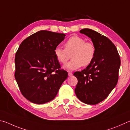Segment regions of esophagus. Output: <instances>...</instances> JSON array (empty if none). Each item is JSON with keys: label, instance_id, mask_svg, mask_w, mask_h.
<instances>
[{"label": "esophagus", "instance_id": "34e87169", "mask_svg": "<svg viewBox=\"0 0 130 130\" xmlns=\"http://www.w3.org/2000/svg\"><path fill=\"white\" fill-rule=\"evenodd\" d=\"M69 74V76H70V77H71V76H72V75H73V74H72V72H69V74Z\"/></svg>", "mask_w": 130, "mask_h": 130}]
</instances>
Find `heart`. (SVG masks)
I'll list each match as a JSON object with an SVG mask.
<instances>
[{
    "label": "heart",
    "mask_w": 130,
    "mask_h": 130,
    "mask_svg": "<svg viewBox=\"0 0 130 130\" xmlns=\"http://www.w3.org/2000/svg\"><path fill=\"white\" fill-rule=\"evenodd\" d=\"M64 49L56 47L54 55L59 62L64 64L72 58V60L64 65V69L70 71L78 69L82 66L90 65L95 58L96 48L94 43L78 36L70 37L64 44Z\"/></svg>",
    "instance_id": "b5f03b06"
}]
</instances>
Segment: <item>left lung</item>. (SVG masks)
<instances>
[{
    "mask_svg": "<svg viewBox=\"0 0 130 130\" xmlns=\"http://www.w3.org/2000/svg\"><path fill=\"white\" fill-rule=\"evenodd\" d=\"M80 32L91 39L96 54L90 65L74 74L78 79L75 92L83 103L96 104L105 99L117 85L120 56L115 45L105 36L89 28L81 29Z\"/></svg>",
    "mask_w": 130,
    "mask_h": 130,
    "instance_id": "obj_1",
    "label": "left lung"
}]
</instances>
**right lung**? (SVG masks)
<instances>
[{
	"label": "right lung",
	"mask_w": 130,
	"mask_h": 130,
	"mask_svg": "<svg viewBox=\"0 0 130 130\" xmlns=\"http://www.w3.org/2000/svg\"><path fill=\"white\" fill-rule=\"evenodd\" d=\"M64 34L42 30L24 39L16 52L15 78L23 96L32 103L54 99L68 73L60 70L54 50L64 39Z\"/></svg>",
	"instance_id": "obj_1"
}]
</instances>
